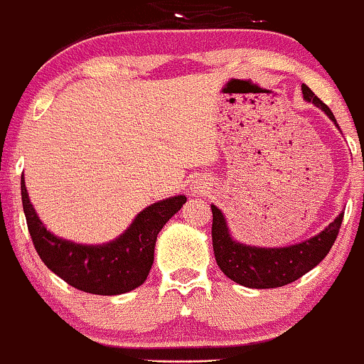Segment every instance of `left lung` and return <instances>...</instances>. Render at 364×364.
<instances>
[{"label": "left lung", "instance_id": "8db88e82", "mask_svg": "<svg viewBox=\"0 0 364 364\" xmlns=\"http://www.w3.org/2000/svg\"><path fill=\"white\" fill-rule=\"evenodd\" d=\"M302 94L304 100L321 107L336 123L329 106L324 105L306 84H302ZM210 209H213V248L218 267L232 282L250 289H277L291 284L311 272L333 248L344 218V214L341 213L324 231L304 243L289 248H255L232 241L221 210L216 205H210Z\"/></svg>", "mask_w": 364, "mask_h": 364}]
</instances>
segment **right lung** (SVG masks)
Here are the masks:
<instances>
[{"instance_id": "obj_1", "label": "right lung", "mask_w": 364, "mask_h": 364, "mask_svg": "<svg viewBox=\"0 0 364 364\" xmlns=\"http://www.w3.org/2000/svg\"><path fill=\"white\" fill-rule=\"evenodd\" d=\"M186 196L151 204L141 210L128 231L111 243L84 246L58 240L45 230L31 208L21 177V203L26 226L38 257L74 289L96 295H119L140 287L154 264L155 241L165 223L186 204Z\"/></svg>"}]
</instances>
